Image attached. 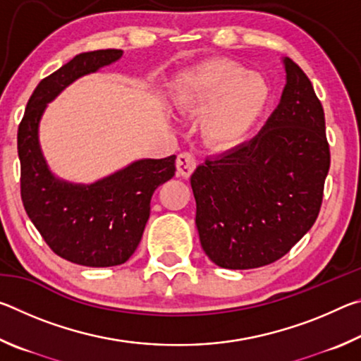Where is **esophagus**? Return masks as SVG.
Returning a JSON list of instances; mask_svg holds the SVG:
<instances>
[{"instance_id": "esophagus-1", "label": "esophagus", "mask_w": 361, "mask_h": 361, "mask_svg": "<svg viewBox=\"0 0 361 361\" xmlns=\"http://www.w3.org/2000/svg\"><path fill=\"white\" fill-rule=\"evenodd\" d=\"M195 157L191 154V152H181V154L176 157V172L178 175L185 176V178H189L195 170Z\"/></svg>"}]
</instances>
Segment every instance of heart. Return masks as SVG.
Instances as JSON below:
<instances>
[{
	"mask_svg": "<svg viewBox=\"0 0 361 361\" xmlns=\"http://www.w3.org/2000/svg\"><path fill=\"white\" fill-rule=\"evenodd\" d=\"M271 85L258 73L232 60H210L176 79L175 109L202 118V137L213 148L245 142L264 114Z\"/></svg>",
	"mask_w": 361,
	"mask_h": 361,
	"instance_id": "b5f03b06",
	"label": "heart"
}]
</instances>
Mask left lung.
I'll return each instance as SVG.
<instances>
[{
    "label": "left lung",
    "mask_w": 361,
    "mask_h": 361,
    "mask_svg": "<svg viewBox=\"0 0 361 361\" xmlns=\"http://www.w3.org/2000/svg\"><path fill=\"white\" fill-rule=\"evenodd\" d=\"M283 63L282 99L258 135L191 176L200 245L219 267L271 264L319 216L329 170L325 113L305 73Z\"/></svg>",
    "instance_id": "8db88e82"
}]
</instances>
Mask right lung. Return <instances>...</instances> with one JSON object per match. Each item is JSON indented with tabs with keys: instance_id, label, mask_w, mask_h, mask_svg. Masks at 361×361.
I'll list each match as a JSON object with an SVG mask.
<instances>
[{
	"instance_id": "1",
	"label": "right lung",
	"mask_w": 361,
	"mask_h": 361,
	"mask_svg": "<svg viewBox=\"0 0 361 361\" xmlns=\"http://www.w3.org/2000/svg\"><path fill=\"white\" fill-rule=\"evenodd\" d=\"M121 49L82 52L42 79L17 132L20 195L28 218L60 258L89 267L126 262L142 240L157 186L175 175V159H142L92 185H73L47 169L38 140L46 105L78 78L119 60Z\"/></svg>"
}]
</instances>
